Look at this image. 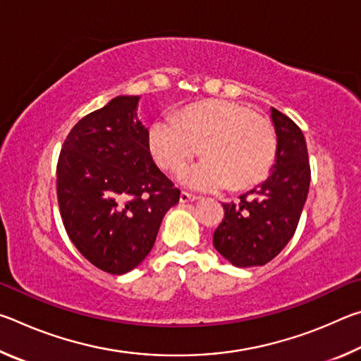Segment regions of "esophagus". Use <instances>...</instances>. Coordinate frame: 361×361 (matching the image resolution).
I'll return each mask as SVG.
<instances>
[{
    "label": "esophagus",
    "instance_id": "34e87169",
    "mask_svg": "<svg viewBox=\"0 0 361 361\" xmlns=\"http://www.w3.org/2000/svg\"><path fill=\"white\" fill-rule=\"evenodd\" d=\"M200 197L199 195H194V194H189V192H186V191H183L181 194H180V200L183 204L185 202H194V200H199Z\"/></svg>",
    "mask_w": 361,
    "mask_h": 361
}]
</instances>
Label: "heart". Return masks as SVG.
I'll return each mask as SVG.
<instances>
[{
  "label": "heart",
  "instance_id": "obj_1",
  "mask_svg": "<svg viewBox=\"0 0 361 361\" xmlns=\"http://www.w3.org/2000/svg\"><path fill=\"white\" fill-rule=\"evenodd\" d=\"M202 161L181 170L180 180L197 191L237 189L259 183L277 157L272 122L232 102H204L178 116H162L149 129V149L159 167L176 170L199 154Z\"/></svg>",
  "mask_w": 361,
  "mask_h": 361
}]
</instances>
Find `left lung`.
<instances>
[{
	"mask_svg": "<svg viewBox=\"0 0 361 361\" xmlns=\"http://www.w3.org/2000/svg\"><path fill=\"white\" fill-rule=\"evenodd\" d=\"M277 157L266 181L223 204L224 219L213 234V245L237 267L264 266L295 235L310 185L307 145L288 116L272 108Z\"/></svg>",
	"mask_w": 361,
	"mask_h": 361,
	"instance_id": "left-lung-1",
	"label": "left lung"
}]
</instances>
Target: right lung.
I'll return each mask as SVG.
<instances>
[{"label": "right lung", "instance_id": "1", "mask_svg": "<svg viewBox=\"0 0 361 361\" xmlns=\"http://www.w3.org/2000/svg\"><path fill=\"white\" fill-rule=\"evenodd\" d=\"M138 100L116 97L84 116L57 162L66 234L85 259L113 276L148 256L164 215L180 200V189L152 161L148 129L137 119Z\"/></svg>", "mask_w": 361, "mask_h": 361}]
</instances>
